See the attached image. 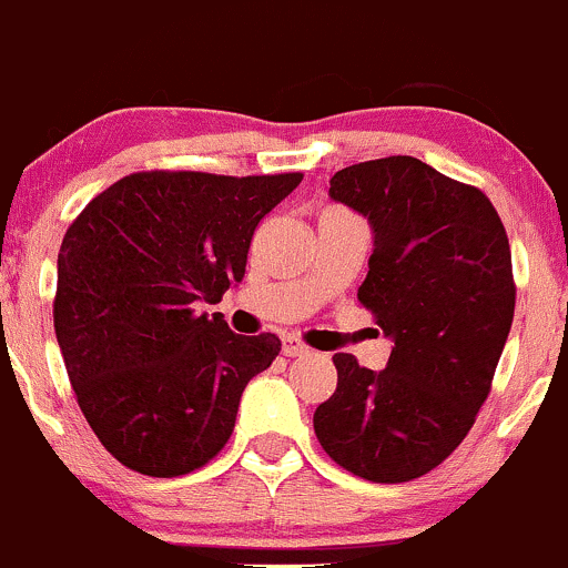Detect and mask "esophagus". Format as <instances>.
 Returning <instances> with one entry per match:
<instances>
[{
  "label": "esophagus",
  "instance_id": "obj_1",
  "mask_svg": "<svg viewBox=\"0 0 568 568\" xmlns=\"http://www.w3.org/2000/svg\"><path fill=\"white\" fill-rule=\"evenodd\" d=\"M307 351L310 348L302 343L300 337H291V334L288 337H283V356H304Z\"/></svg>",
  "mask_w": 568,
  "mask_h": 568
}]
</instances>
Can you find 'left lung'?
<instances>
[{"label":"left lung","mask_w":568,"mask_h":568,"mask_svg":"<svg viewBox=\"0 0 568 568\" xmlns=\"http://www.w3.org/2000/svg\"><path fill=\"white\" fill-rule=\"evenodd\" d=\"M329 195L373 229L359 302L394 345L381 373L334 354L337 389L315 408V435L362 479H419L489 394L515 318L509 239L481 190L405 154L337 171Z\"/></svg>","instance_id":"left-lung-1"}]
</instances>
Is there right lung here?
<instances>
[{"label":"right lung","instance_id":"right-lung-1","mask_svg":"<svg viewBox=\"0 0 568 568\" xmlns=\"http://www.w3.org/2000/svg\"><path fill=\"white\" fill-rule=\"evenodd\" d=\"M302 174L143 171L92 199L62 239L53 329L100 444L146 476L190 474L229 444L239 399L280 354L199 313L242 283L250 239Z\"/></svg>","mask_w":568,"mask_h":568}]
</instances>
